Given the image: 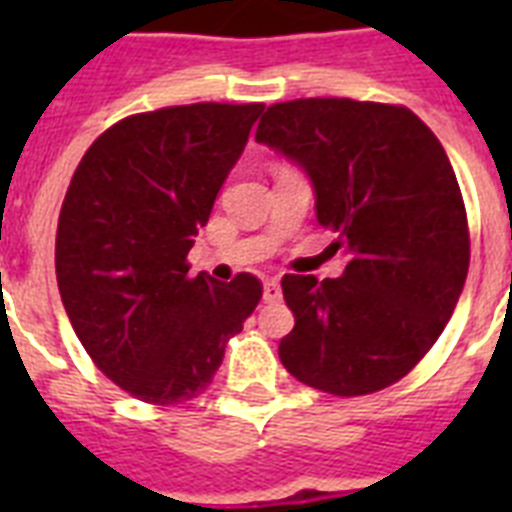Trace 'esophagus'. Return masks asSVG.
Returning <instances> with one entry per match:
<instances>
[{"mask_svg": "<svg viewBox=\"0 0 512 512\" xmlns=\"http://www.w3.org/2000/svg\"><path fill=\"white\" fill-rule=\"evenodd\" d=\"M263 300H265V303H279V300H281L279 279H265L263 281Z\"/></svg>", "mask_w": 512, "mask_h": 512, "instance_id": "1", "label": "esophagus"}]
</instances>
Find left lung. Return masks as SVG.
<instances>
[{
  "label": "left lung",
  "instance_id": "left-lung-1",
  "mask_svg": "<svg viewBox=\"0 0 512 512\" xmlns=\"http://www.w3.org/2000/svg\"><path fill=\"white\" fill-rule=\"evenodd\" d=\"M255 140L311 177L316 217L348 257L340 279H281L295 313L281 364L335 396L388 388L433 348L468 276V217L449 156L409 108L350 98L276 103Z\"/></svg>",
  "mask_w": 512,
  "mask_h": 512
}]
</instances>
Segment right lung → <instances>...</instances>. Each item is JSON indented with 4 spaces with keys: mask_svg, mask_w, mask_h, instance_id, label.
Returning <instances> with one entry per match:
<instances>
[{
    "mask_svg": "<svg viewBox=\"0 0 512 512\" xmlns=\"http://www.w3.org/2000/svg\"><path fill=\"white\" fill-rule=\"evenodd\" d=\"M263 108L193 103L127 116L71 177L55 239L60 297L100 372L140 401L204 393L263 297L252 273L220 284L191 279L185 263Z\"/></svg>",
    "mask_w": 512,
    "mask_h": 512,
    "instance_id": "right-lung-1",
    "label": "right lung"
}]
</instances>
